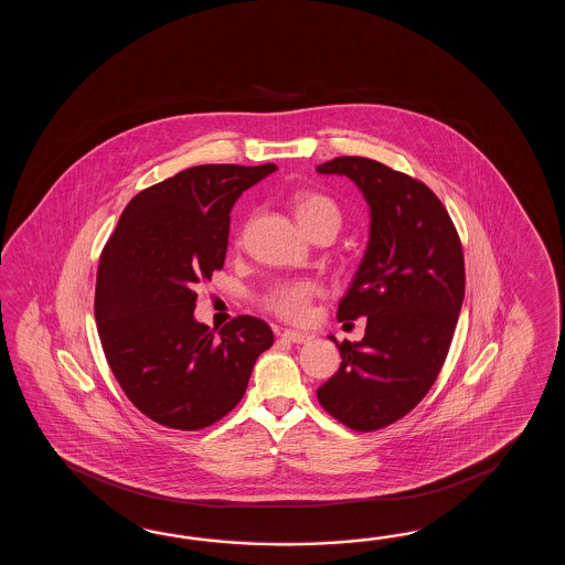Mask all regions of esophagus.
Here are the masks:
<instances>
[{
    "label": "esophagus",
    "mask_w": 565,
    "mask_h": 565,
    "mask_svg": "<svg viewBox=\"0 0 565 565\" xmlns=\"http://www.w3.org/2000/svg\"><path fill=\"white\" fill-rule=\"evenodd\" d=\"M280 337H282L285 341L297 343V345H300V343H309L312 339L311 333H302V331H295V329H285V331L280 333Z\"/></svg>",
    "instance_id": "obj_1"
}]
</instances>
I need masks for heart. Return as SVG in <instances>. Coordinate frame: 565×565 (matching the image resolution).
I'll return each mask as SVG.
<instances>
[{"mask_svg":"<svg viewBox=\"0 0 565 565\" xmlns=\"http://www.w3.org/2000/svg\"><path fill=\"white\" fill-rule=\"evenodd\" d=\"M292 212L302 230L312 236L317 230L329 228L333 234L343 224L341 210L329 195L302 190L292 195ZM242 238V236H241ZM238 238V242H241ZM321 287L311 278L278 280L266 288L260 302L266 311L277 315L290 323H305L311 317L312 300L319 297Z\"/></svg>","mask_w":565,"mask_h":565,"instance_id":"b5f03b06","label":"heart"}]
</instances>
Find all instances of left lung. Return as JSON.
<instances>
[{
  "label": "left lung",
  "mask_w": 565,
  "mask_h": 565,
  "mask_svg": "<svg viewBox=\"0 0 565 565\" xmlns=\"http://www.w3.org/2000/svg\"><path fill=\"white\" fill-rule=\"evenodd\" d=\"M319 173L348 175L372 207L370 244L337 319H367L360 343L341 341L339 372L319 404L358 433L404 418L445 365L465 299L457 228L422 181L367 157H335Z\"/></svg>",
  "instance_id": "left-lung-1"
}]
</instances>
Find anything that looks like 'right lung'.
I'll return each mask as SVG.
<instances>
[{
	"label": "right lung",
	"mask_w": 565,
	"mask_h": 565,
	"mask_svg": "<svg viewBox=\"0 0 565 565\" xmlns=\"http://www.w3.org/2000/svg\"><path fill=\"white\" fill-rule=\"evenodd\" d=\"M275 163L195 166L137 193L96 273L95 319L110 372L149 420L202 430L241 402L273 329L250 315L214 335L193 319L195 285L222 270L230 210Z\"/></svg>",
	"instance_id": "right-lung-1"
}]
</instances>
